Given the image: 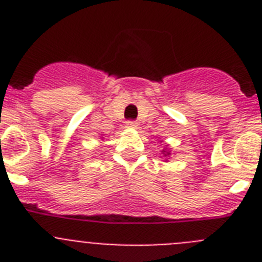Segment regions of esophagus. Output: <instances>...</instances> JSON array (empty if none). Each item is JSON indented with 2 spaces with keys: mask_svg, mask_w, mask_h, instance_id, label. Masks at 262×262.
<instances>
[{
  "mask_svg": "<svg viewBox=\"0 0 262 262\" xmlns=\"http://www.w3.org/2000/svg\"><path fill=\"white\" fill-rule=\"evenodd\" d=\"M126 126L128 127V128H136V127H138V123H136L135 120H128L126 123Z\"/></svg>",
  "mask_w": 262,
  "mask_h": 262,
  "instance_id": "34e87169",
  "label": "esophagus"
}]
</instances>
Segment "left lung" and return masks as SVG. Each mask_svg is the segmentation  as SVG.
Segmentation results:
<instances>
[{
	"label": "left lung",
	"mask_w": 262,
	"mask_h": 262,
	"mask_svg": "<svg viewBox=\"0 0 262 262\" xmlns=\"http://www.w3.org/2000/svg\"><path fill=\"white\" fill-rule=\"evenodd\" d=\"M161 142H163V140H161ZM161 155H163V159H164V161H168V159H169V156H170V148L168 147V144L165 145V147L163 148V151H161Z\"/></svg>",
	"instance_id": "obj_1"
}]
</instances>
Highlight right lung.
I'll return each mask as SVG.
<instances>
[{
  "instance_id": "obj_1",
  "label": "right lung",
  "mask_w": 262,
  "mask_h": 262,
  "mask_svg": "<svg viewBox=\"0 0 262 262\" xmlns=\"http://www.w3.org/2000/svg\"><path fill=\"white\" fill-rule=\"evenodd\" d=\"M102 139H103V138H102Z\"/></svg>"
}]
</instances>
